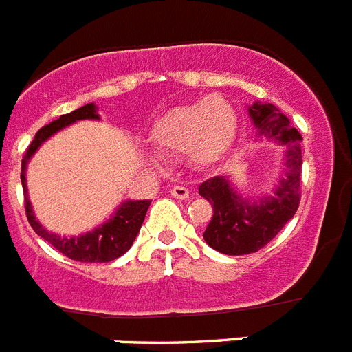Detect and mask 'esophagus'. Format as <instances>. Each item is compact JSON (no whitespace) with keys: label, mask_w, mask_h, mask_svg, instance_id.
Listing matches in <instances>:
<instances>
[{"label":"esophagus","mask_w":352,"mask_h":352,"mask_svg":"<svg viewBox=\"0 0 352 352\" xmlns=\"http://www.w3.org/2000/svg\"><path fill=\"white\" fill-rule=\"evenodd\" d=\"M170 195L176 199H186L188 197V188H186V186H182V185H176L170 188Z\"/></svg>","instance_id":"34e87169"}]
</instances>
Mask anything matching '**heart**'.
I'll return each mask as SVG.
<instances>
[{"label": "heart", "instance_id": "1", "mask_svg": "<svg viewBox=\"0 0 352 352\" xmlns=\"http://www.w3.org/2000/svg\"><path fill=\"white\" fill-rule=\"evenodd\" d=\"M236 129L238 116L232 105L219 96H210L169 109L153 123L149 139L166 157L188 151L197 164H210L231 148Z\"/></svg>", "mask_w": 352, "mask_h": 352}]
</instances>
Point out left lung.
Segmentation results:
<instances>
[{
	"label": "left lung",
	"mask_w": 352,
	"mask_h": 352,
	"mask_svg": "<svg viewBox=\"0 0 352 352\" xmlns=\"http://www.w3.org/2000/svg\"><path fill=\"white\" fill-rule=\"evenodd\" d=\"M248 113L259 133L287 146L285 178L276 188L275 197H266L259 203L238 197L222 176L201 183L199 194L213 208L204 239L211 248L227 256H245L266 247L294 217L301 199V133L272 104H254Z\"/></svg>",
	"instance_id": "8db88e82"
}]
</instances>
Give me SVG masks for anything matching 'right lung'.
<instances>
[{
  "instance_id": "right-lung-1",
  "label": "right lung",
  "mask_w": 352,
  "mask_h": 352,
  "mask_svg": "<svg viewBox=\"0 0 352 352\" xmlns=\"http://www.w3.org/2000/svg\"><path fill=\"white\" fill-rule=\"evenodd\" d=\"M77 120H98L96 114V107L93 104H86L82 107L76 109L68 114H61L58 120L51 121L49 125L42 126L36 132L35 139L28 146L26 155L21 164V182H23L24 190V210H26V217L30 226L33 227V231L38 236H42L45 241L52 245L58 252H61L63 256L70 257L79 263H109V261L118 259L123 256L130 247H132L133 239L138 236L139 229H141L142 222H144L146 211L149 208V201H126L120 206L113 219L105 222L104 226L95 229L93 232L82 234L79 238H61L52 232L45 231L38 222H36L33 210H31V203L26 194V164L31 158V155L35 153L38 146L42 144L45 139H49L52 133L61 130L63 126L70 125Z\"/></svg>"
}]
</instances>
